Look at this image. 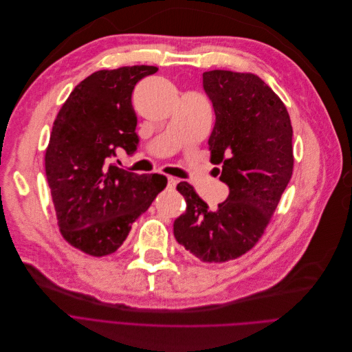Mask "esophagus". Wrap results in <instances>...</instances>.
<instances>
[{
	"label": "esophagus",
	"instance_id": "1",
	"mask_svg": "<svg viewBox=\"0 0 352 352\" xmlns=\"http://www.w3.org/2000/svg\"><path fill=\"white\" fill-rule=\"evenodd\" d=\"M176 185H177V180L175 177H172V176L167 177V189L173 190L176 188Z\"/></svg>",
	"mask_w": 352,
	"mask_h": 352
}]
</instances>
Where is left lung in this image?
Listing matches in <instances>:
<instances>
[{"mask_svg":"<svg viewBox=\"0 0 352 352\" xmlns=\"http://www.w3.org/2000/svg\"><path fill=\"white\" fill-rule=\"evenodd\" d=\"M204 89L216 116L210 162L222 164L219 179L229 196L210 210L188 182H180L186 212L175 221L173 233L200 261L226 262L256 245L288 186L292 126L282 100L252 73L206 72Z\"/></svg>","mask_w":352,"mask_h":352,"instance_id":"1","label":"left lung"}]
</instances>
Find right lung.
I'll use <instances>...</instances> for the list:
<instances>
[{
	"label": "right lung",
	"mask_w": 352,
	"mask_h": 352,
	"mask_svg": "<svg viewBox=\"0 0 352 352\" xmlns=\"http://www.w3.org/2000/svg\"><path fill=\"white\" fill-rule=\"evenodd\" d=\"M155 65L100 70L74 87L60 109L45 150V175L63 238L91 256L126 241L131 223L166 188L160 175H138L110 163L117 148L138 150L131 93Z\"/></svg>",
	"instance_id": "obj_1"
}]
</instances>
